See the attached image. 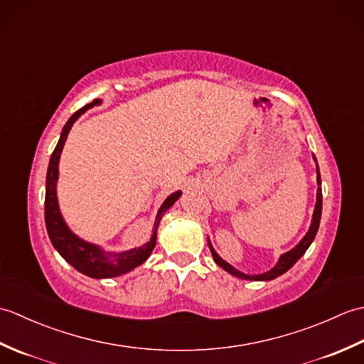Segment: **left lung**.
<instances>
[{
  "label": "left lung",
  "mask_w": 364,
  "mask_h": 364,
  "mask_svg": "<svg viewBox=\"0 0 364 364\" xmlns=\"http://www.w3.org/2000/svg\"><path fill=\"white\" fill-rule=\"evenodd\" d=\"M313 159L316 161L314 154H313ZM316 173H318V178H316V181H318V194H316V206H314V211H313V218H311V225L308 228L306 235L301 237V241L291 249L289 252H284L280 258H278L277 264L267 270V272H262V274H244L241 270H237L236 267H233L227 262L225 259H222L219 257V253L214 250V247L211 244L210 239H208V245H210V250L211 255L214 258V262L218 266H220L223 270H227L228 274L235 275L237 278H241V280H252V282H270L274 280V278L283 275L284 272H288V270L296 264V262L304 257V253L308 250V247L311 245V242L314 241L316 233H318L319 230V222H321V214H322V188H321V173H319V166H318V161H316Z\"/></svg>",
  "instance_id": "obj_1"
}]
</instances>
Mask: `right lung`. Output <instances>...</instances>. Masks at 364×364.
Segmentation results:
<instances>
[{
    "mask_svg": "<svg viewBox=\"0 0 364 364\" xmlns=\"http://www.w3.org/2000/svg\"><path fill=\"white\" fill-rule=\"evenodd\" d=\"M102 103H103L102 100L97 98L92 103L82 106L80 111H76L72 117L67 120V123L63 128V133H60L56 149H54L50 158L48 172H46V184H45V225H46V231H48L50 241L54 249L59 252L60 257H63L68 264H72L76 270H78V272L87 275L90 278L119 277V275L131 272V270L136 269L137 266L144 264L151 255L154 245H156L158 227L162 215H164L168 208L173 206L176 200L181 197V191H178L164 200V203L161 205L159 211L156 214V219H154L153 235L150 237V241L145 242L141 247H136V249L123 250V252H106L103 247L84 241L82 237L73 233L70 227L65 223L63 213H60L59 202H58L56 186L59 180V159L73 123L78 120L87 109H90V107L98 106Z\"/></svg>",
    "mask_w": 364,
    "mask_h": 364,
    "instance_id": "add662e5",
    "label": "right lung"
}]
</instances>
